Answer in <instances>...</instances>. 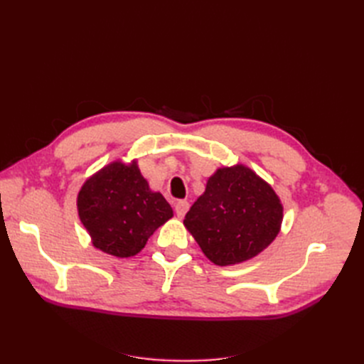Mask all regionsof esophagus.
I'll return each mask as SVG.
<instances>
[{
    "mask_svg": "<svg viewBox=\"0 0 364 364\" xmlns=\"http://www.w3.org/2000/svg\"><path fill=\"white\" fill-rule=\"evenodd\" d=\"M188 208H190L188 202L181 200V202H178V203L174 205V211H176V214H178L179 218H182L186 214V211H188Z\"/></svg>",
    "mask_w": 364,
    "mask_h": 364,
    "instance_id": "obj_1",
    "label": "esophagus"
}]
</instances>
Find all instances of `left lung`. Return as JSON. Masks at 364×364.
I'll use <instances>...</instances> for the list:
<instances>
[{
    "label": "left lung",
    "mask_w": 364,
    "mask_h": 364,
    "mask_svg": "<svg viewBox=\"0 0 364 364\" xmlns=\"http://www.w3.org/2000/svg\"><path fill=\"white\" fill-rule=\"evenodd\" d=\"M281 223L279 197L245 165L218 168L183 220L206 258L217 266L257 257L278 235Z\"/></svg>",
    "instance_id": "obj_1"
}]
</instances>
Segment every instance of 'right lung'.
Listing matches in <instances>:
<instances>
[{"instance_id":"obj_1","label":"right lung","mask_w":364,"mask_h":364,"mask_svg":"<svg viewBox=\"0 0 364 364\" xmlns=\"http://www.w3.org/2000/svg\"><path fill=\"white\" fill-rule=\"evenodd\" d=\"M77 209L92 245L118 258L134 257L155 230L173 217L161 193H153L136 161L112 162L87 179Z\"/></svg>"}]
</instances>
